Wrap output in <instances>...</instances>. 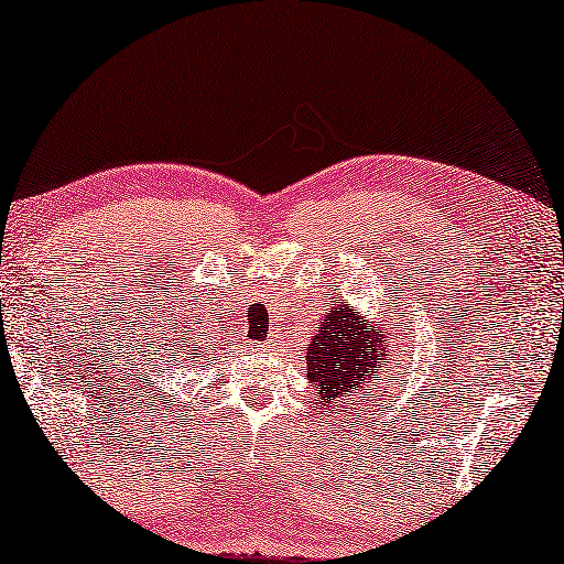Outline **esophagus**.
Here are the masks:
<instances>
[{
    "instance_id": "34e87169",
    "label": "esophagus",
    "mask_w": 564,
    "mask_h": 564,
    "mask_svg": "<svg viewBox=\"0 0 564 564\" xmlns=\"http://www.w3.org/2000/svg\"><path fill=\"white\" fill-rule=\"evenodd\" d=\"M264 348H267V345H264Z\"/></svg>"
}]
</instances>
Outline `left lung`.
Masks as SVG:
<instances>
[{
	"instance_id": "8db88e82",
	"label": "left lung",
	"mask_w": 564,
	"mask_h": 564,
	"mask_svg": "<svg viewBox=\"0 0 564 564\" xmlns=\"http://www.w3.org/2000/svg\"><path fill=\"white\" fill-rule=\"evenodd\" d=\"M391 340H395L393 327L376 333L348 305L330 307L305 355L307 378L317 383L325 403H335V398L348 401L352 391L366 398L372 393V383H391V370H386Z\"/></svg>"
}]
</instances>
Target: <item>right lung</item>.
Returning <instances> with one entry per match:
<instances>
[{"label": "right lung", "mask_w": 564, "mask_h": 564, "mask_svg": "<svg viewBox=\"0 0 564 564\" xmlns=\"http://www.w3.org/2000/svg\"><path fill=\"white\" fill-rule=\"evenodd\" d=\"M186 323H188V319H184V330H181V327H173L171 325L169 340L161 345L163 366H169V368L181 366V368H184L186 358H196V355H202V352H194L192 350V343H194L192 333H194V327H186ZM163 370H166V368H163Z\"/></svg>", "instance_id": "right-lung-1"}]
</instances>
